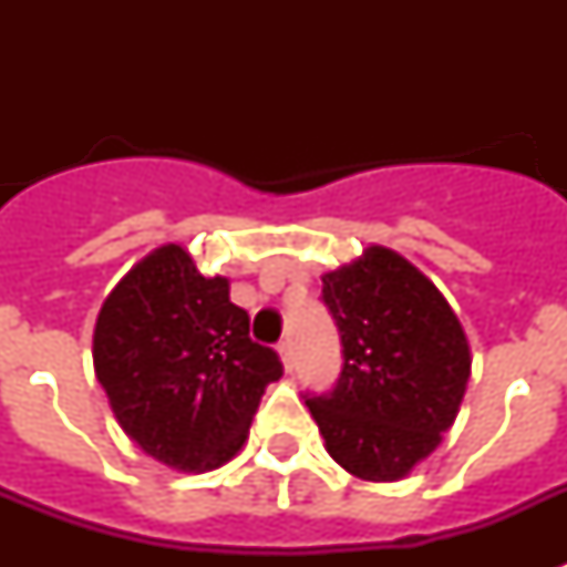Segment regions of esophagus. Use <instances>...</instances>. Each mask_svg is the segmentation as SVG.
Masks as SVG:
<instances>
[{
    "mask_svg": "<svg viewBox=\"0 0 567 567\" xmlns=\"http://www.w3.org/2000/svg\"><path fill=\"white\" fill-rule=\"evenodd\" d=\"M276 353H279V362H282V368L288 373L293 371V347L291 341H282V344L276 347Z\"/></svg>",
    "mask_w": 567,
    "mask_h": 567,
    "instance_id": "34e87169",
    "label": "esophagus"
}]
</instances>
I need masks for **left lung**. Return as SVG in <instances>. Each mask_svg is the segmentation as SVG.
Listing matches in <instances>:
<instances>
[{
    "instance_id": "8db88e82",
    "label": "left lung",
    "mask_w": 567,
    "mask_h": 567,
    "mask_svg": "<svg viewBox=\"0 0 567 567\" xmlns=\"http://www.w3.org/2000/svg\"><path fill=\"white\" fill-rule=\"evenodd\" d=\"M341 332L336 391L306 400L327 453L364 483H396L453 426L471 379V344L444 293L388 247L371 244L323 274Z\"/></svg>"
}]
</instances>
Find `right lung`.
Segmentation results:
<instances>
[{
    "label": "right lung",
    "instance_id": "obj_1",
    "mask_svg": "<svg viewBox=\"0 0 567 567\" xmlns=\"http://www.w3.org/2000/svg\"><path fill=\"white\" fill-rule=\"evenodd\" d=\"M93 371L117 423L146 456L205 474L244 447L282 362L249 338L229 279L203 276L182 244H164L102 302Z\"/></svg>",
    "mask_w": 567,
    "mask_h": 567
}]
</instances>
